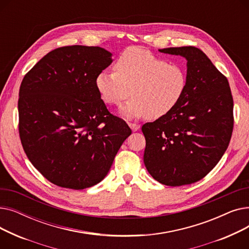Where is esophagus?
<instances>
[{"mask_svg":"<svg viewBox=\"0 0 249 249\" xmlns=\"http://www.w3.org/2000/svg\"><path fill=\"white\" fill-rule=\"evenodd\" d=\"M128 125H129L130 128H131L132 131H134V132H135V131H138L139 128H140V125H139V124H135V123H129Z\"/></svg>","mask_w":249,"mask_h":249,"instance_id":"34e87169","label":"esophagus"}]
</instances>
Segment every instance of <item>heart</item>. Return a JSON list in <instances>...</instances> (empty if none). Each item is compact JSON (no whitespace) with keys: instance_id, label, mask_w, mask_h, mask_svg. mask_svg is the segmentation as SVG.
Instances as JSON below:
<instances>
[{"instance_id":"obj_1","label":"heart","mask_w":249,"mask_h":249,"mask_svg":"<svg viewBox=\"0 0 249 249\" xmlns=\"http://www.w3.org/2000/svg\"><path fill=\"white\" fill-rule=\"evenodd\" d=\"M188 82L182 65L169 63L142 48L129 47L116 60L114 71H101L95 84L108 105L120 104L131 91L133 97L119 110L126 119L147 116L156 120L175 110L186 95Z\"/></svg>"}]
</instances>
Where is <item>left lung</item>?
<instances>
[{
	"label": "left lung",
	"instance_id": "1",
	"mask_svg": "<svg viewBox=\"0 0 249 249\" xmlns=\"http://www.w3.org/2000/svg\"><path fill=\"white\" fill-rule=\"evenodd\" d=\"M187 60L188 89L168 115L142 126L145 167L160 184L190 185L210 173L226 151L233 130L227 78L199 48L159 49Z\"/></svg>",
	"mask_w": 249,
	"mask_h": 249
}]
</instances>
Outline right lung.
<instances>
[{
    "mask_svg": "<svg viewBox=\"0 0 249 249\" xmlns=\"http://www.w3.org/2000/svg\"><path fill=\"white\" fill-rule=\"evenodd\" d=\"M99 46L50 51L20 86L19 133L37 171L61 188L83 190L109 173L131 129L101 99L97 75L112 63Z\"/></svg>",
    "mask_w": 249,
    "mask_h": 249,
    "instance_id": "1",
    "label": "right lung"
}]
</instances>
